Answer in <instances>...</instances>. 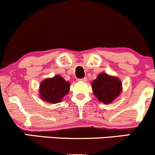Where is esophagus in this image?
Wrapping results in <instances>:
<instances>
[{"label": "esophagus", "instance_id": "obj_1", "mask_svg": "<svg viewBox=\"0 0 155 155\" xmlns=\"http://www.w3.org/2000/svg\"><path fill=\"white\" fill-rule=\"evenodd\" d=\"M78 81H79V82H87V78L86 77H84V78H82V79H78Z\"/></svg>", "mask_w": 155, "mask_h": 155}]
</instances>
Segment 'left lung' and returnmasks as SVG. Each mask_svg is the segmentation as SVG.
Returning a JSON list of instances; mask_svg holds the SVG:
<instances>
[{
  "mask_svg": "<svg viewBox=\"0 0 155 155\" xmlns=\"http://www.w3.org/2000/svg\"><path fill=\"white\" fill-rule=\"evenodd\" d=\"M93 93L100 101L110 104L117 97L122 90L121 82L116 77L101 73L92 82Z\"/></svg>",
  "mask_w": 155,
  "mask_h": 155,
  "instance_id": "1",
  "label": "left lung"
}]
</instances>
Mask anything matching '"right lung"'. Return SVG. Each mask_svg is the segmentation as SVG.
I'll return each mask as SVG.
<instances>
[{
  "instance_id": "right-lung-1",
  "label": "right lung",
  "mask_w": 155,
  "mask_h": 155,
  "mask_svg": "<svg viewBox=\"0 0 155 155\" xmlns=\"http://www.w3.org/2000/svg\"><path fill=\"white\" fill-rule=\"evenodd\" d=\"M70 83L61 76H56L43 81L40 85L41 98L52 104L59 103L64 95L68 94Z\"/></svg>"
}]
</instances>
